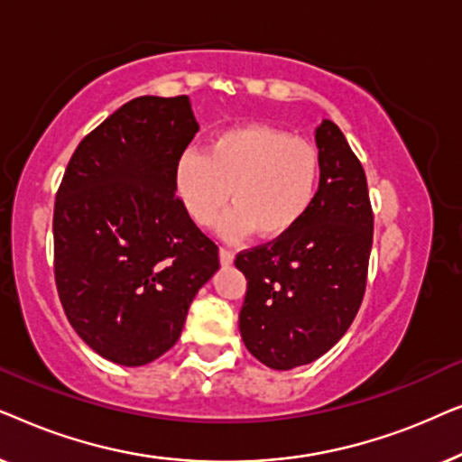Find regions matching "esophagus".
Here are the masks:
<instances>
[{"label": "esophagus", "mask_w": 462, "mask_h": 462, "mask_svg": "<svg viewBox=\"0 0 462 462\" xmlns=\"http://www.w3.org/2000/svg\"><path fill=\"white\" fill-rule=\"evenodd\" d=\"M218 256H220V263H223L225 267H229V264L233 263V252L229 248H220Z\"/></svg>", "instance_id": "1"}]
</instances>
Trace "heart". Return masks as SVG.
Returning a JSON list of instances; mask_svg holds the SVG:
<instances>
[{
    "instance_id": "obj_1",
    "label": "heart",
    "mask_w": 462,
    "mask_h": 462,
    "mask_svg": "<svg viewBox=\"0 0 462 462\" xmlns=\"http://www.w3.org/2000/svg\"><path fill=\"white\" fill-rule=\"evenodd\" d=\"M321 180L319 151L273 125L248 124L212 136L206 153L189 149L174 166V189L193 223L220 220L226 237L254 231L273 239L292 231L315 204Z\"/></svg>"
}]
</instances>
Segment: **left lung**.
I'll use <instances>...</instances> for the list:
<instances>
[{"label": "left lung", "mask_w": 462, "mask_h": 462, "mask_svg": "<svg viewBox=\"0 0 462 462\" xmlns=\"http://www.w3.org/2000/svg\"><path fill=\"white\" fill-rule=\"evenodd\" d=\"M315 143L321 180L311 210L286 236L236 256L248 280L239 332L273 370L330 351L356 319L368 282L374 214L365 172L330 119L315 130Z\"/></svg>", "instance_id": "8db88e82"}]
</instances>
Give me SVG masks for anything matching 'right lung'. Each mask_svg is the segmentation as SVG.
<instances>
[{"mask_svg":"<svg viewBox=\"0 0 462 462\" xmlns=\"http://www.w3.org/2000/svg\"><path fill=\"white\" fill-rule=\"evenodd\" d=\"M189 97H138L84 136L54 201V280L98 356L144 365L172 349L218 245L189 218L174 166L195 132Z\"/></svg>","mask_w":462,"mask_h":462,"instance_id":"add662e5","label":"right lung"}]
</instances>
